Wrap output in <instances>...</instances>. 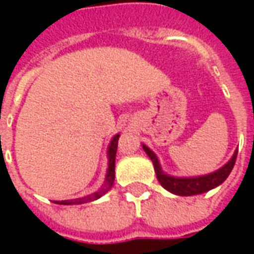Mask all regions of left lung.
Masks as SVG:
<instances>
[{"label":"left lung","instance_id":"1","mask_svg":"<svg viewBox=\"0 0 254 254\" xmlns=\"http://www.w3.org/2000/svg\"><path fill=\"white\" fill-rule=\"evenodd\" d=\"M143 148L145 151V154L149 156V159L152 160V163H154L156 178H158L160 185L165 188L166 190L171 191L174 194H178V196L201 194V193L211 190L213 188L219 187L222 182L226 181V178L229 177V174L233 170V167L235 165V159H237V154H238V151H235L233 158L223 167H220L219 170L213 171L211 174L200 177H184L182 178V177L167 176L166 173H163L162 167H160L159 160L156 158V155L147 145H144V144Z\"/></svg>","mask_w":254,"mask_h":254}]
</instances>
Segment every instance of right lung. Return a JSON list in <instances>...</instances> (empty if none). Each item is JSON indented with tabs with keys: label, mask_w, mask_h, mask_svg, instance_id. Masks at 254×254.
Instances as JSON below:
<instances>
[{
	"label": "right lung",
	"mask_w": 254,
	"mask_h": 254,
	"mask_svg": "<svg viewBox=\"0 0 254 254\" xmlns=\"http://www.w3.org/2000/svg\"><path fill=\"white\" fill-rule=\"evenodd\" d=\"M118 138L120 134H116L113 140L110 141V145L107 148V158H109V169H107V174H106V180L103 182V185L100 189H98L94 193H91L88 196L80 197V198H73V200H63V201H54L56 204H63V205H73V204H84V202L94 201L98 200L99 197L106 194L107 191L110 190V188L114 184V178H116V154L117 147H118Z\"/></svg>",
	"instance_id": "add662e5"
}]
</instances>
